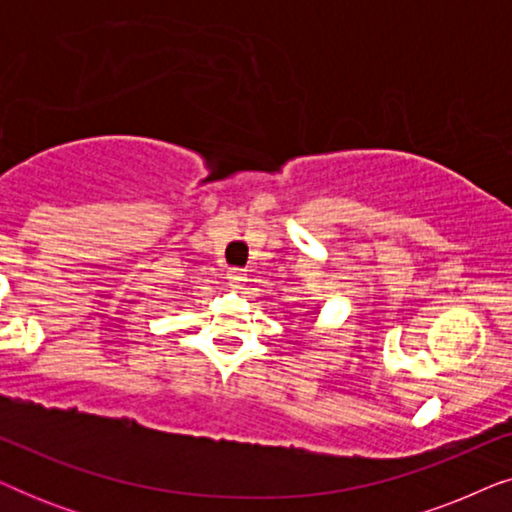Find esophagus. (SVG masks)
<instances>
[{
	"mask_svg": "<svg viewBox=\"0 0 512 512\" xmlns=\"http://www.w3.org/2000/svg\"><path fill=\"white\" fill-rule=\"evenodd\" d=\"M226 275H228L230 289H240V286L247 282V275H244V270H240V268H230Z\"/></svg>",
	"mask_w": 512,
	"mask_h": 512,
	"instance_id": "1",
	"label": "esophagus"
}]
</instances>
